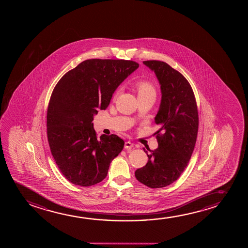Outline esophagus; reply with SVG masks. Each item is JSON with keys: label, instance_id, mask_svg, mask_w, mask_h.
Instances as JSON below:
<instances>
[{"label": "esophagus", "instance_id": "esophagus-1", "mask_svg": "<svg viewBox=\"0 0 248 248\" xmlns=\"http://www.w3.org/2000/svg\"><path fill=\"white\" fill-rule=\"evenodd\" d=\"M133 146H134V144L130 142V141H126L125 144H124V148L125 149L130 150L132 148Z\"/></svg>", "mask_w": 248, "mask_h": 248}]
</instances>
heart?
Instances as JSON below:
<instances>
[{
	"label": "heart",
	"mask_w": 248,
	"mask_h": 248,
	"mask_svg": "<svg viewBox=\"0 0 248 248\" xmlns=\"http://www.w3.org/2000/svg\"><path fill=\"white\" fill-rule=\"evenodd\" d=\"M136 90L138 97L144 96H156V89L151 82L147 80H139L136 83Z\"/></svg>",
	"instance_id": "b5f03b06"
}]
</instances>
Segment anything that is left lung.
<instances>
[{
    "label": "left lung",
    "mask_w": 248,
    "mask_h": 248,
    "mask_svg": "<svg viewBox=\"0 0 248 248\" xmlns=\"http://www.w3.org/2000/svg\"><path fill=\"white\" fill-rule=\"evenodd\" d=\"M158 79L162 98L154 135L158 147L144 149L148 156L146 166L136 170L138 181L150 188L173 183L183 173L193 153L198 131V112L193 91L180 72L162 61H144Z\"/></svg>",
    "instance_id": "8db88e82"
}]
</instances>
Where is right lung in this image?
Returning a JSON list of instances; mask_svg holds the SVG:
<instances>
[{"instance_id": "right-lung-1", "label": "right lung", "mask_w": 248, "mask_h": 248, "mask_svg": "<svg viewBox=\"0 0 248 248\" xmlns=\"http://www.w3.org/2000/svg\"><path fill=\"white\" fill-rule=\"evenodd\" d=\"M138 67L129 60L89 59L66 73L55 86L46 116L48 142L69 182L79 186L101 182L121 153L124 141L113 134L97 138L92 121Z\"/></svg>"}]
</instances>
